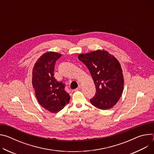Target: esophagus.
<instances>
[{
    "label": "esophagus",
    "instance_id": "34e87169",
    "mask_svg": "<svg viewBox=\"0 0 154 154\" xmlns=\"http://www.w3.org/2000/svg\"><path fill=\"white\" fill-rule=\"evenodd\" d=\"M81 87H82L81 85H79V86H78V88H77L76 89H75V90H74V91H79V90H80L81 89Z\"/></svg>",
    "mask_w": 154,
    "mask_h": 154
}]
</instances>
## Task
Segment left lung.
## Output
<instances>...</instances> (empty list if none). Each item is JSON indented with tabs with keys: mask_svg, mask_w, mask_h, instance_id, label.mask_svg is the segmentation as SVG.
Here are the masks:
<instances>
[{
	"mask_svg": "<svg viewBox=\"0 0 154 154\" xmlns=\"http://www.w3.org/2000/svg\"><path fill=\"white\" fill-rule=\"evenodd\" d=\"M78 58L89 69L96 86L91 104L100 109L113 107L119 100L124 88L122 71L118 60L101 50L82 54Z\"/></svg>",
	"mask_w": 154,
	"mask_h": 154,
	"instance_id": "left-lung-1",
	"label": "left lung"
}]
</instances>
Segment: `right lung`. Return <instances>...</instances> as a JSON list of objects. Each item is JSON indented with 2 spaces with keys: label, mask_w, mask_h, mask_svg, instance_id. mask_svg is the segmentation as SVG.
<instances>
[{
  "label": "right lung",
  "mask_w": 154,
  "mask_h": 154,
  "mask_svg": "<svg viewBox=\"0 0 154 154\" xmlns=\"http://www.w3.org/2000/svg\"><path fill=\"white\" fill-rule=\"evenodd\" d=\"M61 57L56 52H46L40 57L33 69L32 84L38 101L52 113L61 110L71 98L64 90V83L54 77L55 64Z\"/></svg>",
  "instance_id": "obj_1"
}]
</instances>
